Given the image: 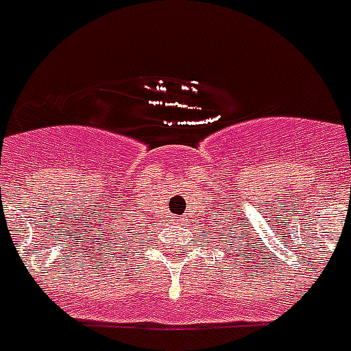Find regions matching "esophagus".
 <instances>
[{
  "label": "esophagus",
  "instance_id": "obj_1",
  "mask_svg": "<svg viewBox=\"0 0 351 351\" xmlns=\"http://www.w3.org/2000/svg\"><path fill=\"white\" fill-rule=\"evenodd\" d=\"M176 221L184 223V221H186V217H184V215H180V217H176Z\"/></svg>",
  "mask_w": 351,
  "mask_h": 351
}]
</instances>
